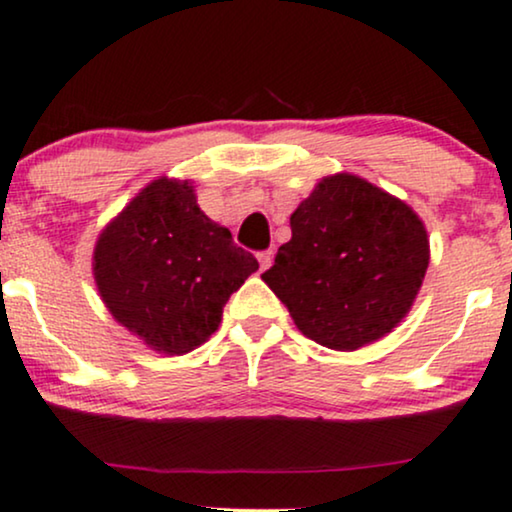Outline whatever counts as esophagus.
I'll list each match as a JSON object with an SVG mask.
<instances>
[{
	"label": "esophagus",
	"mask_w": 512,
	"mask_h": 512,
	"mask_svg": "<svg viewBox=\"0 0 512 512\" xmlns=\"http://www.w3.org/2000/svg\"><path fill=\"white\" fill-rule=\"evenodd\" d=\"M270 263H273V251H261L258 254V266H261V270H268Z\"/></svg>",
	"instance_id": "1"
}]
</instances>
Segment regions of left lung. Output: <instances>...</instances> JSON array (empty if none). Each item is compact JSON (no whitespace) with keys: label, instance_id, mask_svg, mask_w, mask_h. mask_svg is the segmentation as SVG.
Returning <instances> with one entry per match:
<instances>
[{"label":"left lung","instance_id":"left-lung-1","mask_svg":"<svg viewBox=\"0 0 512 512\" xmlns=\"http://www.w3.org/2000/svg\"><path fill=\"white\" fill-rule=\"evenodd\" d=\"M289 225L292 239L261 277L308 339L353 351L401 323L430 266L413 208L339 173L318 182Z\"/></svg>","mask_w":512,"mask_h":512}]
</instances>
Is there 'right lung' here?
<instances>
[{
	"label": "right lung",
	"instance_id": "obj_1",
	"mask_svg": "<svg viewBox=\"0 0 512 512\" xmlns=\"http://www.w3.org/2000/svg\"><path fill=\"white\" fill-rule=\"evenodd\" d=\"M258 270L254 254L201 211L189 182L154 180L94 246V280L113 318L151 349L182 356Z\"/></svg>",
	"mask_w": 512,
	"mask_h": 512
}]
</instances>
